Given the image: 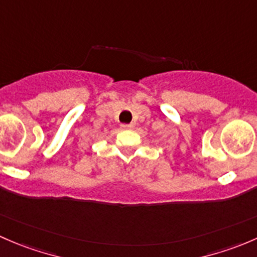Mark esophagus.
I'll return each mask as SVG.
<instances>
[{"label": "esophagus", "instance_id": "esophagus-1", "mask_svg": "<svg viewBox=\"0 0 257 257\" xmlns=\"http://www.w3.org/2000/svg\"><path fill=\"white\" fill-rule=\"evenodd\" d=\"M134 127V125H132V123H122V125H121V128L122 130H130V128H132Z\"/></svg>", "mask_w": 257, "mask_h": 257}]
</instances>
